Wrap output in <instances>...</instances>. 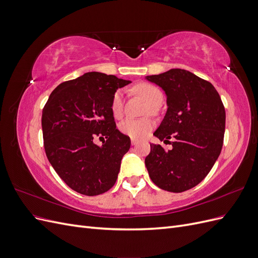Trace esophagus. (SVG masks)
<instances>
[{
	"mask_svg": "<svg viewBox=\"0 0 258 258\" xmlns=\"http://www.w3.org/2000/svg\"><path fill=\"white\" fill-rule=\"evenodd\" d=\"M138 142H139V141H138L137 139L131 138V144H132V145H137V144H138Z\"/></svg>",
	"mask_w": 258,
	"mask_h": 258,
	"instance_id": "1",
	"label": "esophagus"
}]
</instances>
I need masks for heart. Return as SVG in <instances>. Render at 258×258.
<instances>
[{"label": "heart", "mask_w": 258, "mask_h": 258, "mask_svg": "<svg viewBox=\"0 0 258 258\" xmlns=\"http://www.w3.org/2000/svg\"><path fill=\"white\" fill-rule=\"evenodd\" d=\"M135 91L139 95H141L151 106L147 108L146 113H153L155 111V107L160 105L162 102V92L159 88L156 86L142 83L135 86ZM111 112L115 118H120L123 113V98L121 90H117L111 101ZM154 127V122L151 118H142V119H134V118H127L122 120L119 123V131L122 135L128 136L134 139H142L144 138L148 132H150Z\"/></svg>", "instance_id": "b5f03b06"}]
</instances>
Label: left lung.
Returning <instances> with one entry per match:
<instances>
[{"label":"left lung","instance_id":"obj_1","mask_svg":"<svg viewBox=\"0 0 258 258\" xmlns=\"http://www.w3.org/2000/svg\"><path fill=\"white\" fill-rule=\"evenodd\" d=\"M167 95L168 110L154 132L160 141L172 145L166 150L151 144L145 166L159 188L182 192L198 185L221 154L226 113L220 95L210 82L182 69L147 76ZM173 138L174 143L168 141Z\"/></svg>","mask_w":258,"mask_h":258}]
</instances>
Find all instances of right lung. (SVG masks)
I'll list each match as a JSON object with an SVG mask.
<instances>
[{
    "instance_id": "right-lung-1",
    "label": "right lung",
    "mask_w": 258,
    "mask_h": 258,
    "mask_svg": "<svg viewBox=\"0 0 258 258\" xmlns=\"http://www.w3.org/2000/svg\"><path fill=\"white\" fill-rule=\"evenodd\" d=\"M131 83L89 72L54 88L42 113L44 148L50 165L73 190L97 196L114 186L130 138L116 129L115 91ZM97 136L102 147L93 142Z\"/></svg>"
}]
</instances>
